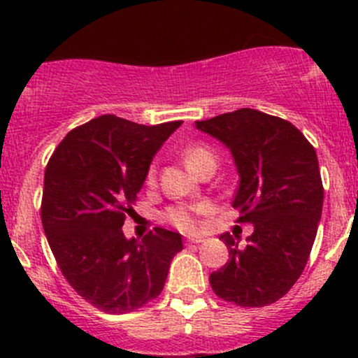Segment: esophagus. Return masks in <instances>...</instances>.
Returning <instances> with one entry per match:
<instances>
[{
	"instance_id": "1",
	"label": "esophagus",
	"mask_w": 358,
	"mask_h": 358,
	"mask_svg": "<svg viewBox=\"0 0 358 358\" xmlns=\"http://www.w3.org/2000/svg\"><path fill=\"white\" fill-rule=\"evenodd\" d=\"M187 244H201V243H204V237H187Z\"/></svg>"
}]
</instances>
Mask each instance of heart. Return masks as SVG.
I'll return each instance as SVG.
<instances>
[{
  "label": "heart",
  "instance_id": "heart-1",
  "mask_svg": "<svg viewBox=\"0 0 358 358\" xmlns=\"http://www.w3.org/2000/svg\"><path fill=\"white\" fill-rule=\"evenodd\" d=\"M209 159H215V152L206 145H192L185 150V161L192 171H197L199 166L204 164ZM154 182H156V168L152 166V168L149 169V175H147V183L152 185ZM201 209V206L197 204L171 206V208H168L164 211V220L168 223H171L173 227H176V229L183 230V232H190V230L196 229V215Z\"/></svg>",
  "mask_w": 358,
  "mask_h": 358
}]
</instances>
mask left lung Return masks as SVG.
Returning <instances> with one entry per match:
<instances>
[{"label":"left lung","instance_id":"obj_1","mask_svg":"<svg viewBox=\"0 0 358 358\" xmlns=\"http://www.w3.org/2000/svg\"><path fill=\"white\" fill-rule=\"evenodd\" d=\"M196 129L232 154L239 187L232 206L255 227L246 244L230 234L225 266L209 275L213 291L239 306H266L301 275L320 222L324 189L315 149L291 122L255 109L196 121Z\"/></svg>","mask_w":358,"mask_h":358}]
</instances>
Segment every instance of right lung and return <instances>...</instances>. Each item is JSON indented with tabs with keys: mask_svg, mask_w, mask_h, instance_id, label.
<instances>
[{
	"mask_svg": "<svg viewBox=\"0 0 358 358\" xmlns=\"http://www.w3.org/2000/svg\"><path fill=\"white\" fill-rule=\"evenodd\" d=\"M182 121L143 126L106 114L72 129L45 171L41 222L53 256L79 296L107 313L157 298L182 236L157 227L122 234L150 162Z\"/></svg>",
	"mask_w": 358,
	"mask_h": 358,
	"instance_id": "right-lung-1",
	"label": "right lung"
}]
</instances>
